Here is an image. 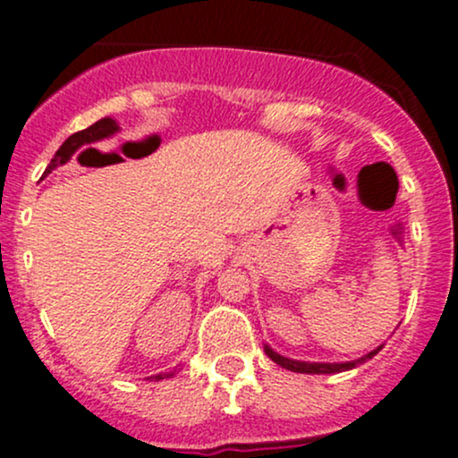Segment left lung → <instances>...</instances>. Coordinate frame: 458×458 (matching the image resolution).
<instances>
[{
	"label": "left lung",
	"mask_w": 458,
	"mask_h": 458,
	"mask_svg": "<svg viewBox=\"0 0 458 458\" xmlns=\"http://www.w3.org/2000/svg\"><path fill=\"white\" fill-rule=\"evenodd\" d=\"M267 353V358H272L274 362L278 364V367L287 369V370H293V373H310V375H329V373H343V370H349V369H355L358 364L367 362L369 358H373L375 353H379L382 351V346H377V349L370 351L369 355H364V358L360 360H353V362H301V360H292V358H285V355L276 353V351L272 349V346H263Z\"/></svg>",
	"instance_id": "obj_1"
}]
</instances>
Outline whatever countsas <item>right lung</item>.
Wrapping results in <instances>:
<instances>
[{"label":"right lung","instance_id":"add662e5","mask_svg":"<svg viewBox=\"0 0 458 458\" xmlns=\"http://www.w3.org/2000/svg\"><path fill=\"white\" fill-rule=\"evenodd\" d=\"M118 131H120V127H118V123H115L114 118H100L98 123H94L91 127L83 129V131L72 133V136L67 138L64 144H61L59 151L55 153V157H52V162L46 168V175H47V173L55 171L56 166H64L65 162H70V157L74 156V153L79 151L81 147H85V144H96V142L109 140V138H112L114 133H118ZM171 375H175V370H168V373L156 375V379L171 377Z\"/></svg>","mask_w":458,"mask_h":458}]
</instances>
